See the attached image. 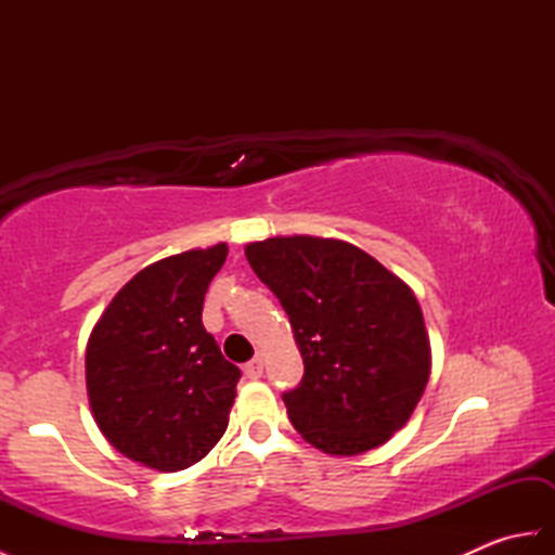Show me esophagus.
Listing matches in <instances>:
<instances>
[{
  "instance_id": "1",
  "label": "esophagus",
  "mask_w": 555,
  "mask_h": 555,
  "mask_svg": "<svg viewBox=\"0 0 555 555\" xmlns=\"http://www.w3.org/2000/svg\"><path fill=\"white\" fill-rule=\"evenodd\" d=\"M243 372H245V376L247 379H259V376H262V372H264V362H262V358H253L250 362L245 364L243 367Z\"/></svg>"
}]
</instances>
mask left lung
Listing matches in <instances>:
<instances>
[{
	"instance_id": "8db88e82",
	"label": "left lung",
	"mask_w": 555,
	"mask_h": 555,
	"mask_svg": "<svg viewBox=\"0 0 555 555\" xmlns=\"http://www.w3.org/2000/svg\"><path fill=\"white\" fill-rule=\"evenodd\" d=\"M279 298L305 374L284 393L305 441L358 455L403 429L429 382V340L412 291L360 247L312 235L245 247Z\"/></svg>"
}]
</instances>
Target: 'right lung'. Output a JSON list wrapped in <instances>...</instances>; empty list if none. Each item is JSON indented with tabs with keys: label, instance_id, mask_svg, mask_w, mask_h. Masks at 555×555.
<instances>
[{
	"label": "right lung",
	"instance_id": "add662e5",
	"mask_svg": "<svg viewBox=\"0 0 555 555\" xmlns=\"http://www.w3.org/2000/svg\"><path fill=\"white\" fill-rule=\"evenodd\" d=\"M229 247L173 255L116 293L88 340L86 379L102 434L159 473L203 460L227 431L241 370L203 326Z\"/></svg>",
	"mask_w": 555,
	"mask_h": 555
}]
</instances>
